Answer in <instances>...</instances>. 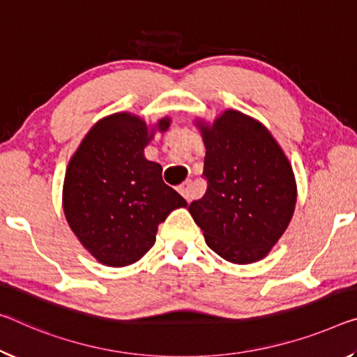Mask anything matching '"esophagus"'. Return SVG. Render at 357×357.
Returning a JSON list of instances; mask_svg holds the SVG:
<instances>
[{
    "label": "esophagus",
    "instance_id": "obj_1",
    "mask_svg": "<svg viewBox=\"0 0 357 357\" xmlns=\"http://www.w3.org/2000/svg\"><path fill=\"white\" fill-rule=\"evenodd\" d=\"M178 190L188 202H192V199H194V183H192L190 179L184 181V183L178 188Z\"/></svg>",
    "mask_w": 357,
    "mask_h": 357
}]
</instances>
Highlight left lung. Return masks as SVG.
Segmentation results:
<instances>
[{
    "label": "left lung",
    "instance_id": "8db88e82",
    "mask_svg": "<svg viewBox=\"0 0 357 357\" xmlns=\"http://www.w3.org/2000/svg\"><path fill=\"white\" fill-rule=\"evenodd\" d=\"M200 130L206 192L189 213L220 257L256 262L292 219L297 192L289 160L262 123L238 111H225L213 127Z\"/></svg>",
    "mask_w": 357,
    "mask_h": 357
}]
</instances>
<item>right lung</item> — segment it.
Returning <instances> with one entry per match:
<instances>
[{
    "mask_svg": "<svg viewBox=\"0 0 357 357\" xmlns=\"http://www.w3.org/2000/svg\"><path fill=\"white\" fill-rule=\"evenodd\" d=\"M169 119L158 122L165 132ZM139 117L117 112L90 128L66 168L63 209L82 246L107 267L135 264L155 243L158 224L188 206L144 158L151 138Z\"/></svg>",
    "mask_w": 357,
    "mask_h": 357,
    "instance_id": "add662e5",
    "label": "right lung"
}]
</instances>
